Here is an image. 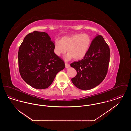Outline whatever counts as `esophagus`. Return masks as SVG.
Returning <instances> with one entry per match:
<instances>
[{
  "mask_svg": "<svg viewBox=\"0 0 131 131\" xmlns=\"http://www.w3.org/2000/svg\"><path fill=\"white\" fill-rule=\"evenodd\" d=\"M65 67L66 68H68L70 67V65L67 63H65Z\"/></svg>",
  "mask_w": 131,
  "mask_h": 131,
  "instance_id": "esophagus-1",
  "label": "esophagus"
}]
</instances>
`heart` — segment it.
Instances as JSON below:
<instances>
[{"label":"heart","mask_w":131,"mask_h":131,"mask_svg":"<svg viewBox=\"0 0 131 131\" xmlns=\"http://www.w3.org/2000/svg\"><path fill=\"white\" fill-rule=\"evenodd\" d=\"M91 44V38L86 33L75 34L71 36H65L60 41L56 40L54 45V52L57 56L64 54L67 50L68 53L65 56L68 61L73 57L75 60L83 58L87 53Z\"/></svg>","instance_id":"1"}]
</instances>
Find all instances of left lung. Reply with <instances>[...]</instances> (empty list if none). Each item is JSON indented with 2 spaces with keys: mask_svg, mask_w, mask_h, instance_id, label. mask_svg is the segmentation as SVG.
<instances>
[{
  "mask_svg": "<svg viewBox=\"0 0 131 131\" xmlns=\"http://www.w3.org/2000/svg\"><path fill=\"white\" fill-rule=\"evenodd\" d=\"M110 50L103 36L97 35L86 54L81 60L70 64L77 71L71 79L75 87L87 90L96 87L105 79L110 62Z\"/></svg>",
  "mask_w": 131,
  "mask_h": 131,
  "instance_id": "1",
  "label": "left lung"
}]
</instances>
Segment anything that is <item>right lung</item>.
<instances>
[{"instance_id": "right-lung-1", "label": "right lung", "mask_w": 131, "mask_h": 131, "mask_svg": "<svg viewBox=\"0 0 131 131\" xmlns=\"http://www.w3.org/2000/svg\"><path fill=\"white\" fill-rule=\"evenodd\" d=\"M54 45L48 33L34 31L25 36L20 46L18 56L19 73L32 87L48 88L56 74L65 68L63 60L54 53Z\"/></svg>"}]
</instances>
